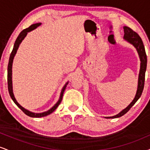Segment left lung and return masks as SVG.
Instances as JSON below:
<instances>
[{"mask_svg": "<svg viewBox=\"0 0 150 150\" xmlns=\"http://www.w3.org/2000/svg\"><path fill=\"white\" fill-rule=\"evenodd\" d=\"M123 30H124L125 33L124 36H123V39H124L125 41H126L127 42H128L129 44H132V45L135 48L140 60V68L138 75L137 89L133 100L130 102V104H129L126 108H125L124 109L122 110V111L118 113V114L113 116L105 117L106 118H119V117L125 114V113L130 110V108L135 104L136 101L138 100L139 98H140V96L142 95V91H143L144 89V77H145V72L146 69H147V55H146L145 53V49H144L143 42H142L140 36L136 33V32H134V31H132L131 29L129 28L128 27L124 26V27H123Z\"/></svg>", "mask_w": 150, "mask_h": 150, "instance_id": "left-lung-1", "label": "left lung"}]
</instances>
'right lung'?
Returning a JSON list of instances; mask_svg holds the SVG:
<instances>
[{
    "label": "right lung",
    "mask_w": 150,
    "mask_h": 150,
    "mask_svg": "<svg viewBox=\"0 0 150 150\" xmlns=\"http://www.w3.org/2000/svg\"><path fill=\"white\" fill-rule=\"evenodd\" d=\"M41 25H42V23H41V22L34 24V25H32L30 26V27H29L28 28H27V29H25V30H22V32H20V34H19V36L18 37V38H17L16 41H15V42L14 44V46H13V51H12V53H10V58H9V62H8V91H9V94H10V97H11V99H13V101H14L15 104H16L17 106H18V107L20 108V109H21L22 111L25 113L26 115H27V116H29L30 117H32V118H41V117H44V116H48V115L51 114V113H53V111H54L57 108L58 106H59V104H61V102L62 101V98H63V93H64L65 89V88H66L67 85L68 84V82H67L65 84V85L63 86V87L61 89V94H60L59 99H58L57 102H56V104H54V106H53V107H51V108H50V109L48 110V111H44V112H42V113H34V112H32V111H29V110L26 109V108L22 107L21 105H20L18 102V101H17L16 99H15L14 93H13V77H12V76H13V70H12V69H13V60H14L15 56V54H16L17 51H18L19 46H20V44H21L22 40H23V39L26 37V36H27V33L31 32V31L35 30L37 27H39V26H40Z\"/></svg>",
    "instance_id": "1"
}]
</instances>
